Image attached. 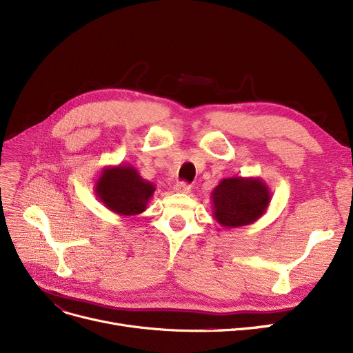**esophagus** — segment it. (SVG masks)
Segmentation results:
<instances>
[{"label": "esophagus", "mask_w": 353, "mask_h": 353, "mask_svg": "<svg viewBox=\"0 0 353 353\" xmlns=\"http://www.w3.org/2000/svg\"><path fill=\"white\" fill-rule=\"evenodd\" d=\"M190 190H192V188H190V184H188V183H184V181H181V183H177V184H174V192H177V193H183V194H188V193H190Z\"/></svg>", "instance_id": "1"}]
</instances>
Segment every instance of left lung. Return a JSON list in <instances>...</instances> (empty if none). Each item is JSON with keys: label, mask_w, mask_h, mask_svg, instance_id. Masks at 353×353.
I'll return each mask as SVG.
<instances>
[{"label": "left lung", "mask_w": 353, "mask_h": 353, "mask_svg": "<svg viewBox=\"0 0 353 353\" xmlns=\"http://www.w3.org/2000/svg\"><path fill=\"white\" fill-rule=\"evenodd\" d=\"M213 217L226 229L242 228L261 219L272 199L268 184L261 177H228L212 192Z\"/></svg>", "instance_id": "obj_1"}]
</instances>
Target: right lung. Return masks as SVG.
<instances>
[{"label":"right lung","instance_id":"add662e5","mask_svg":"<svg viewBox=\"0 0 353 353\" xmlns=\"http://www.w3.org/2000/svg\"><path fill=\"white\" fill-rule=\"evenodd\" d=\"M97 199L113 213L127 217L147 209L156 192L153 183L144 180L130 164L107 165L96 180Z\"/></svg>","mask_w":353,"mask_h":353}]
</instances>
